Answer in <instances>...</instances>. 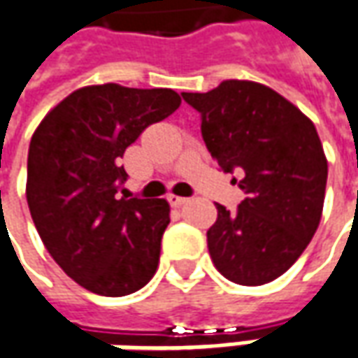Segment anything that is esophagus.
<instances>
[{"mask_svg":"<svg viewBox=\"0 0 358 358\" xmlns=\"http://www.w3.org/2000/svg\"><path fill=\"white\" fill-rule=\"evenodd\" d=\"M168 202L172 203L174 208H180V206H184V203L188 202V198H184V196H176V194H170V196H168Z\"/></svg>","mask_w":358,"mask_h":358,"instance_id":"obj_1","label":"esophagus"}]
</instances>
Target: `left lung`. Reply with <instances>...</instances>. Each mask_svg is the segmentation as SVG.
I'll return each instance as SVG.
<instances>
[{
	"instance_id": "8db88e82",
	"label": "left lung",
	"mask_w": 358,
	"mask_h": 358,
	"mask_svg": "<svg viewBox=\"0 0 358 358\" xmlns=\"http://www.w3.org/2000/svg\"><path fill=\"white\" fill-rule=\"evenodd\" d=\"M202 115V136L224 172L243 170L238 212L216 203L208 229L216 269L240 285H264L299 259L319 228L327 158L311 118L273 89L229 79L182 93Z\"/></svg>"
}]
</instances>
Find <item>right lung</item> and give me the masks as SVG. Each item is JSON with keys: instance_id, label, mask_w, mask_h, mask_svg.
Segmentation results:
<instances>
[{"instance_id": "obj_1", "label": "right lung", "mask_w": 358, "mask_h": 358, "mask_svg": "<svg viewBox=\"0 0 358 358\" xmlns=\"http://www.w3.org/2000/svg\"><path fill=\"white\" fill-rule=\"evenodd\" d=\"M180 103L172 89L91 85L65 96L33 132L25 186L33 224L57 265L91 293L122 297L156 273L170 206L120 196L127 172L118 162Z\"/></svg>"}]
</instances>
